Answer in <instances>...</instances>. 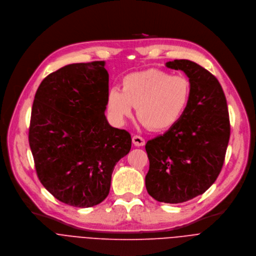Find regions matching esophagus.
<instances>
[{
	"label": "esophagus",
	"instance_id": "esophagus-1",
	"mask_svg": "<svg viewBox=\"0 0 256 256\" xmlns=\"http://www.w3.org/2000/svg\"><path fill=\"white\" fill-rule=\"evenodd\" d=\"M132 142H133V144H134L135 146H138V147L145 145V140H144V138L141 137V136H139V135H134L133 138H132Z\"/></svg>",
	"mask_w": 256,
	"mask_h": 256
}]
</instances>
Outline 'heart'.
Wrapping results in <instances>:
<instances>
[{"instance_id": "b5f03b06", "label": "heart", "mask_w": 256, "mask_h": 256, "mask_svg": "<svg viewBox=\"0 0 256 256\" xmlns=\"http://www.w3.org/2000/svg\"><path fill=\"white\" fill-rule=\"evenodd\" d=\"M190 82L184 76L146 70L125 76L122 90L111 88L107 106L118 123L130 117L135 107L138 119L150 130L160 132L172 128L182 119L190 103Z\"/></svg>"}]
</instances>
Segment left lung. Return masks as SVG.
I'll use <instances>...</instances> for the list:
<instances>
[{"mask_svg": "<svg viewBox=\"0 0 256 256\" xmlns=\"http://www.w3.org/2000/svg\"><path fill=\"white\" fill-rule=\"evenodd\" d=\"M190 78V98L182 119L145 145L148 194L158 202L178 204L205 192L217 180L230 138L225 94L206 68L186 60L166 64Z\"/></svg>", "mask_w": 256, "mask_h": 256, "instance_id": "1", "label": "left lung"}]
</instances>
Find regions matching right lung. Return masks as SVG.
<instances>
[{
  "label": "right lung",
  "instance_id": "right-lung-1",
  "mask_svg": "<svg viewBox=\"0 0 256 256\" xmlns=\"http://www.w3.org/2000/svg\"><path fill=\"white\" fill-rule=\"evenodd\" d=\"M104 62L66 66L35 94L29 145L37 176L58 200L78 208L103 202L115 164L131 149V135L109 125V74Z\"/></svg>",
  "mask_w": 256,
  "mask_h": 256
}]
</instances>
